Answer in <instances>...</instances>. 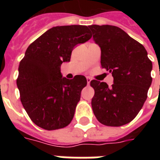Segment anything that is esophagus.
Returning <instances> with one entry per match:
<instances>
[{
	"mask_svg": "<svg viewBox=\"0 0 160 160\" xmlns=\"http://www.w3.org/2000/svg\"><path fill=\"white\" fill-rule=\"evenodd\" d=\"M86 80H87V84H88V85H90V81H91V79H90V77H87V78H86Z\"/></svg>",
	"mask_w": 160,
	"mask_h": 160,
	"instance_id": "1",
	"label": "esophagus"
}]
</instances>
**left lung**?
<instances>
[{
  "label": "left lung",
  "instance_id": "obj_1",
  "mask_svg": "<svg viewBox=\"0 0 160 160\" xmlns=\"http://www.w3.org/2000/svg\"><path fill=\"white\" fill-rule=\"evenodd\" d=\"M101 50V67L112 73L114 84L93 80L91 100L96 119L107 126L132 121L142 109L151 85L152 62L143 45L122 29L109 25L89 26Z\"/></svg>",
  "mask_w": 160,
  "mask_h": 160
}]
</instances>
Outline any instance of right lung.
I'll return each instance as SVG.
<instances>
[{
	"label": "right lung",
	"instance_id": "right-lung-1",
	"mask_svg": "<svg viewBox=\"0 0 160 160\" xmlns=\"http://www.w3.org/2000/svg\"><path fill=\"white\" fill-rule=\"evenodd\" d=\"M91 36L86 26H55L28 46L19 65L16 84L24 109L37 126L54 130L71 122L87 80L84 75L62 77L60 65L70 61L76 45Z\"/></svg>",
	"mask_w": 160,
	"mask_h": 160
}]
</instances>
